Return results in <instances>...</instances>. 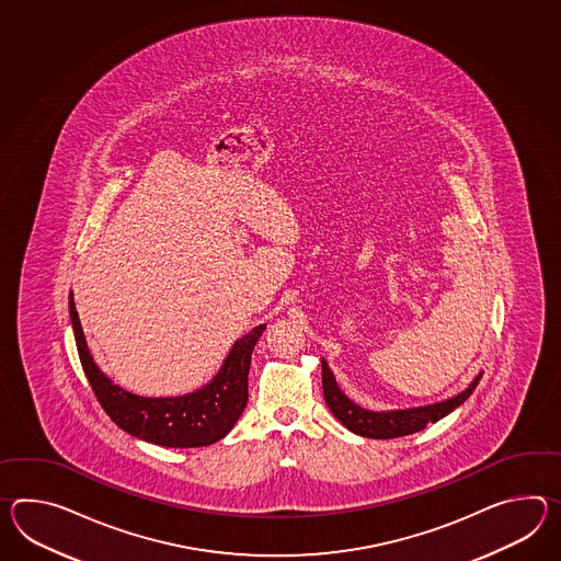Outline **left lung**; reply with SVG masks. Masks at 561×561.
Listing matches in <instances>:
<instances>
[{"instance_id": "1", "label": "left lung", "mask_w": 561, "mask_h": 561, "mask_svg": "<svg viewBox=\"0 0 561 561\" xmlns=\"http://www.w3.org/2000/svg\"><path fill=\"white\" fill-rule=\"evenodd\" d=\"M481 376L483 373L477 374L469 388H465L461 394L453 399L428 404V407H419V409H407V411L374 412L366 411L356 402H352L337 388L336 378L330 370L328 362L322 360V387H324L328 409L348 431L366 438H397V436L412 435L423 431L426 424L436 423L455 411L457 407H461L462 402L473 394Z\"/></svg>"}]
</instances>
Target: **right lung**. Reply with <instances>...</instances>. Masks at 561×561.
I'll return each instance as SVG.
<instances>
[{
	"instance_id": "1",
	"label": "right lung",
	"mask_w": 561,
	"mask_h": 561,
	"mask_svg": "<svg viewBox=\"0 0 561 561\" xmlns=\"http://www.w3.org/2000/svg\"><path fill=\"white\" fill-rule=\"evenodd\" d=\"M70 320L75 330L76 348L94 390L100 407L128 435L152 445L169 448L207 447L221 440L237 423L248 404V374L251 352L265 330V324L253 328L239 337L229 350L224 366L207 387L185 397L150 399L138 397L114 385L100 370L88 350L87 337L76 311L75 294H70Z\"/></svg>"
}]
</instances>
